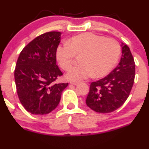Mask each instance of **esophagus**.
Here are the masks:
<instances>
[{
  "label": "esophagus",
  "instance_id": "34e87169",
  "mask_svg": "<svg viewBox=\"0 0 149 149\" xmlns=\"http://www.w3.org/2000/svg\"><path fill=\"white\" fill-rule=\"evenodd\" d=\"M70 83L72 85H77L79 84V82H76V81H70Z\"/></svg>",
  "mask_w": 149,
  "mask_h": 149
}]
</instances>
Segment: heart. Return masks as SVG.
<instances>
[{"mask_svg":"<svg viewBox=\"0 0 149 149\" xmlns=\"http://www.w3.org/2000/svg\"><path fill=\"white\" fill-rule=\"evenodd\" d=\"M120 51V44L114 39L84 33L58 45L56 58L61 68L68 70L74 62L75 54H82V63L73 67L67 74L70 79L80 81L94 74L102 77L109 73L118 61Z\"/></svg>","mask_w":149,"mask_h":149,"instance_id":"obj_1","label":"heart"}]
</instances>
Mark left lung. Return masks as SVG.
I'll use <instances>...</instances> for the list:
<instances>
[{
  "instance_id": "left-lung-1",
  "label": "left lung",
  "mask_w": 149,
  "mask_h": 149,
  "mask_svg": "<svg viewBox=\"0 0 149 149\" xmlns=\"http://www.w3.org/2000/svg\"><path fill=\"white\" fill-rule=\"evenodd\" d=\"M122 57L117 67L107 77L91 82L86 98L89 108L110 113L123 105L134 83L135 64L129 47L122 43Z\"/></svg>"
}]
</instances>
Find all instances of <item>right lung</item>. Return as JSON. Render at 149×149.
I'll use <instances>...</instances> for the list:
<instances>
[{
    "label": "right lung",
    "instance_id": "1",
    "mask_svg": "<svg viewBox=\"0 0 149 149\" xmlns=\"http://www.w3.org/2000/svg\"><path fill=\"white\" fill-rule=\"evenodd\" d=\"M61 32L35 38L21 51L14 71L17 95L24 108L35 115L51 112L59 104L68 83H56L62 72L56 65Z\"/></svg>",
    "mask_w": 149,
    "mask_h": 149
}]
</instances>
